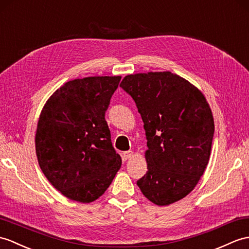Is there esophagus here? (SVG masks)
I'll return each mask as SVG.
<instances>
[{
  "label": "esophagus",
  "mask_w": 249,
  "mask_h": 249,
  "mask_svg": "<svg viewBox=\"0 0 249 249\" xmlns=\"http://www.w3.org/2000/svg\"><path fill=\"white\" fill-rule=\"evenodd\" d=\"M132 155H134V152H132V151H127V152H124V153H123V158H124L125 160H127V159L131 158V157H132Z\"/></svg>",
  "instance_id": "esophagus-1"
}]
</instances>
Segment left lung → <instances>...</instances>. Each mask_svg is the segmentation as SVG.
<instances>
[{"label":"left lung","mask_w":249,"mask_h":249,"mask_svg":"<svg viewBox=\"0 0 249 249\" xmlns=\"http://www.w3.org/2000/svg\"><path fill=\"white\" fill-rule=\"evenodd\" d=\"M120 87L136 102L147 139L148 171L138 187L155 205L176 203L193 191L209 162L214 134L209 104L170 71L129 74Z\"/></svg>","instance_id":"1"}]
</instances>
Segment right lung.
I'll list each match as a JSON object with an SVG mask.
<instances>
[{"label":"right lung","mask_w":249,"mask_h":249,"mask_svg":"<svg viewBox=\"0 0 249 249\" xmlns=\"http://www.w3.org/2000/svg\"><path fill=\"white\" fill-rule=\"evenodd\" d=\"M121 76H89L62 85L40 113L35 144L40 169L69 199L87 204L110 186L122 164L105 120Z\"/></svg>","instance_id":"obj_1"}]
</instances>
